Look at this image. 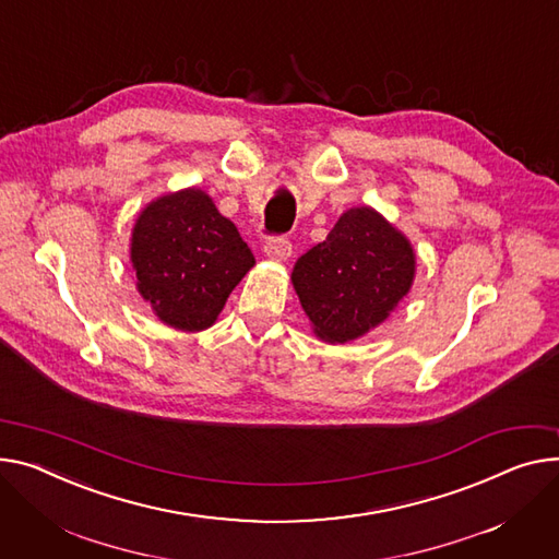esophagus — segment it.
<instances>
[{
  "mask_svg": "<svg viewBox=\"0 0 559 559\" xmlns=\"http://www.w3.org/2000/svg\"><path fill=\"white\" fill-rule=\"evenodd\" d=\"M265 253L276 260H287L292 255V242L285 236H274L265 242Z\"/></svg>",
  "mask_w": 559,
  "mask_h": 559,
  "instance_id": "1",
  "label": "esophagus"
}]
</instances>
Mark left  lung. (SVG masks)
<instances>
[{
    "label": "left lung",
    "mask_w": 559,
    "mask_h": 559,
    "mask_svg": "<svg viewBox=\"0 0 559 559\" xmlns=\"http://www.w3.org/2000/svg\"><path fill=\"white\" fill-rule=\"evenodd\" d=\"M408 240L373 209L346 211L328 238L296 260L292 283L317 337L353 342L380 325L414 283Z\"/></svg>",
    "instance_id": "1"
}]
</instances>
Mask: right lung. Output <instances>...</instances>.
<instances>
[{
	"instance_id": "obj_1",
	"label": "right lung",
	"mask_w": 559,
	"mask_h": 559,
	"mask_svg": "<svg viewBox=\"0 0 559 559\" xmlns=\"http://www.w3.org/2000/svg\"><path fill=\"white\" fill-rule=\"evenodd\" d=\"M130 253L143 299L164 323L186 332L213 325L255 263L234 222L198 189L147 204Z\"/></svg>"
}]
</instances>
